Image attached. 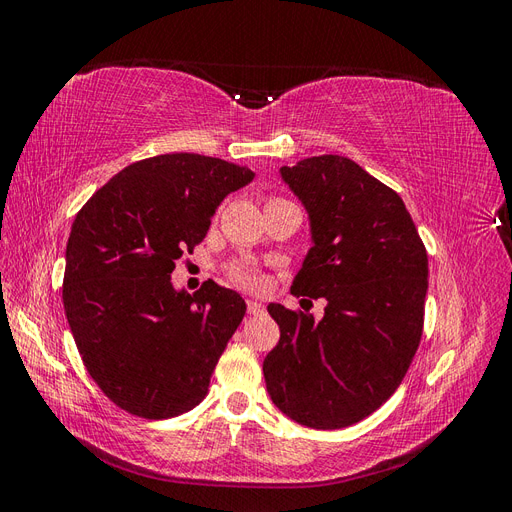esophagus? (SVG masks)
I'll return each mask as SVG.
<instances>
[{
    "label": "esophagus",
    "mask_w": 512,
    "mask_h": 512,
    "mask_svg": "<svg viewBox=\"0 0 512 512\" xmlns=\"http://www.w3.org/2000/svg\"><path fill=\"white\" fill-rule=\"evenodd\" d=\"M262 312H265V305L258 303V301H247V314H250V316H258V314H262Z\"/></svg>",
    "instance_id": "obj_1"
}]
</instances>
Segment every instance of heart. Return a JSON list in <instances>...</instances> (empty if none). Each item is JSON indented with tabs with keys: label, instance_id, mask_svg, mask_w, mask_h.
<instances>
[{
	"label": "heart",
	"instance_id": "heart-1",
	"mask_svg": "<svg viewBox=\"0 0 512 512\" xmlns=\"http://www.w3.org/2000/svg\"><path fill=\"white\" fill-rule=\"evenodd\" d=\"M230 275L235 277V282H239L241 286H256L258 284V275L247 267H235L230 271Z\"/></svg>",
	"mask_w": 512,
	"mask_h": 512
}]
</instances>
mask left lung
<instances>
[{
    "label": "left lung",
    "instance_id": "1",
    "mask_svg": "<svg viewBox=\"0 0 512 512\" xmlns=\"http://www.w3.org/2000/svg\"><path fill=\"white\" fill-rule=\"evenodd\" d=\"M301 200L309 247L290 292L327 301L324 316L269 303L280 342L265 356L267 391L294 423L342 429L389 399L421 342L427 252L404 200L344 156L282 166Z\"/></svg>",
    "mask_w": 512,
    "mask_h": 512
}]
</instances>
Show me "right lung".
Returning a JSON list of instances; mask_svg holds the SVG:
<instances>
[{"mask_svg": "<svg viewBox=\"0 0 512 512\" xmlns=\"http://www.w3.org/2000/svg\"><path fill=\"white\" fill-rule=\"evenodd\" d=\"M254 177L220 158L166 153L119 170L74 218L66 318L89 376L119 408L170 418L207 395L245 301L213 280L177 290L170 275Z\"/></svg>", "mask_w": 512, "mask_h": 512, "instance_id": "add662e5", "label": "right lung"}]
</instances>
